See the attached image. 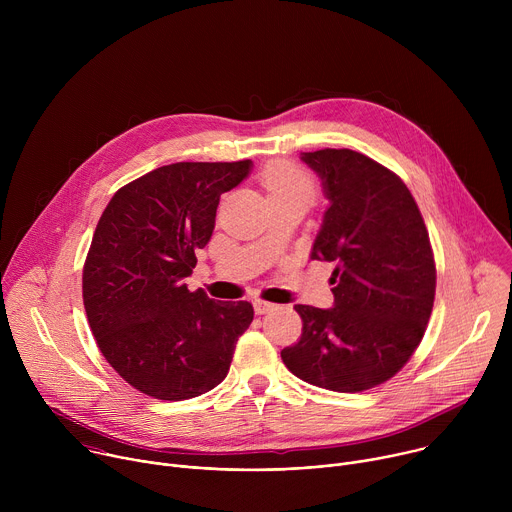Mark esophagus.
Returning <instances> with one entry per match:
<instances>
[{"label": "esophagus", "instance_id": "esophagus-1", "mask_svg": "<svg viewBox=\"0 0 512 512\" xmlns=\"http://www.w3.org/2000/svg\"><path fill=\"white\" fill-rule=\"evenodd\" d=\"M253 308H255V314H267L269 310H273L275 308V304H269V302H263V300H255L253 302Z\"/></svg>", "mask_w": 512, "mask_h": 512}]
</instances>
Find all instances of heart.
Segmentation results:
<instances>
[{
	"instance_id": "b5f03b06",
	"label": "heart",
	"mask_w": 512,
	"mask_h": 512,
	"mask_svg": "<svg viewBox=\"0 0 512 512\" xmlns=\"http://www.w3.org/2000/svg\"><path fill=\"white\" fill-rule=\"evenodd\" d=\"M261 184L265 186L271 200L283 198H306L312 200L314 186L306 172L289 162H273L261 174Z\"/></svg>"
}]
</instances>
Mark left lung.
<instances>
[{
    "instance_id": "left-lung-1",
    "label": "left lung",
    "mask_w": 512,
    "mask_h": 512,
    "mask_svg": "<svg viewBox=\"0 0 512 512\" xmlns=\"http://www.w3.org/2000/svg\"><path fill=\"white\" fill-rule=\"evenodd\" d=\"M330 202L312 259L336 263L334 308L294 306L304 328L281 350L298 379L338 391L373 389L419 346L435 298V263L403 180L352 150L304 152Z\"/></svg>"
}]
</instances>
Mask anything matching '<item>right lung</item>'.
<instances>
[{"label": "right lung", "instance_id": "1", "mask_svg": "<svg viewBox=\"0 0 512 512\" xmlns=\"http://www.w3.org/2000/svg\"><path fill=\"white\" fill-rule=\"evenodd\" d=\"M253 162H178L119 188L103 210L83 269V302L111 367L162 401L221 383L253 322L249 302H214L184 283L214 231L223 192Z\"/></svg>", "mask_w": 512, "mask_h": 512}]
</instances>
